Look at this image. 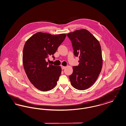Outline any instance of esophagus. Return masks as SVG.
Returning a JSON list of instances; mask_svg holds the SVG:
<instances>
[{
  "mask_svg": "<svg viewBox=\"0 0 126 126\" xmlns=\"http://www.w3.org/2000/svg\"><path fill=\"white\" fill-rule=\"evenodd\" d=\"M61 68H62V69H65V68L66 67V66H61Z\"/></svg>",
  "mask_w": 126,
  "mask_h": 126,
  "instance_id": "1",
  "label": "esophagus"
}]
</instances>
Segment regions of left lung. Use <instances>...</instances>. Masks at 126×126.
<instances>
[{
    "instance_id": "left-lung-1",
    "label": "left lung",
    "mask_w": 126,
    "mask_h": 126,
    "mask_svg": "<svg viewBox=\"0 0 126 126\" xmlns=\"http://www.w3.org/2000/svg\"><path fill=\"white\" fill-rule=\"evenodd\" d=\"M72 42L74 54L79 64L73 67L69 78L72 86L79 90L88 89L95 83L102 70V58L100 44L88 30H76L67 34Z\"/></svg>"
}]
</instances>
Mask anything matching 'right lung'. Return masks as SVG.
I'll return each mask as SVG.
<instances>
[{"instance_id": "1", "label": "right lung", "mask_w": 126, "mask_h": 126, "mask_svg": "<svg viewBox=\"0 0 126 126\" xmlns=\"http://www.w3.org/2000/svg\"><path fill=\"white\" fill-rule=\"evenodd\" d=\"M66 35L65 33L51 35L38 32L25 42L23 53V66L31 83L37 89L48 91L57 84L61 67L48 64L46 60L56 52ZM52 57L54 58L53 56Z\"/></svg>"}]
</instances>
